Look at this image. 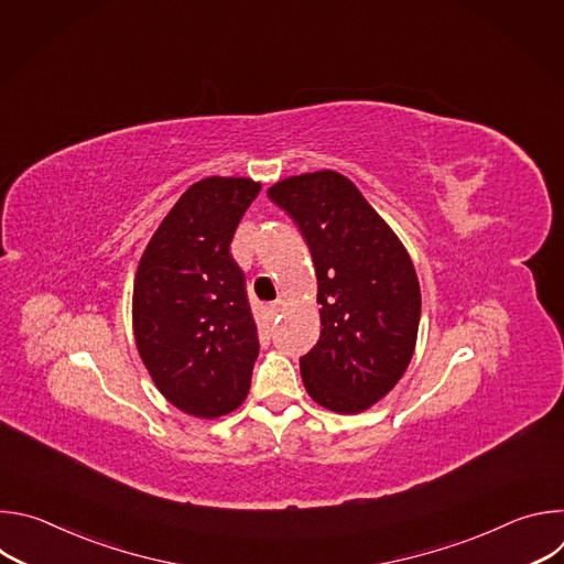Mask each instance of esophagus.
<instances>
[{"label": "esophagus", "mask_w": 564, "mask_h": 564, "mask_svg": "<svg viewBox=\"0 0 564 564\" xmlns=\"http://www.w3.org/2000/svg\"><path fill=\"white\" fill-rule=\"evenodd\" d=\"M281 312H283V303H281V301H274V303L268 305V316H270V321H276V318L281 316Z\"/></svg>", "instance_id": "1"}]
</instances>
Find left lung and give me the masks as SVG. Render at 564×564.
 <instances>
[{
  "mask_svg": "<svg viewBox=\"0 0 564 564\" xmlns=\"http://www.w3.org/2000/svg\"><path fill=\"white\" fill-rule=\"evenodd\" d=\"M268 196L299 225L316 272L321 335L301 357L305 390L335 413H361L411 364L422 312L413 261L337 172L285 178Z\"/></svg>",
  "mask_w": 564,
  "mask_h": 564,
  "instance_id": "1",
  "label": "left lung"
}]
</instances>
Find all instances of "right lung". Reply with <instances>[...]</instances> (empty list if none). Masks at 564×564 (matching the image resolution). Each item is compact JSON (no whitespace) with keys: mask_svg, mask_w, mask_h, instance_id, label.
<instances>
[{"mask_svg":"<svg viewBox=\"0 0 564 564\" xmlns=\"http://www.w3.org/2000/svg\"><path fill=\"white\" fill-rule=\"evenodd\" d=\"M259 192L250 178L194 183L151 236L135 272L138 352L158 390L194 417L227 415L250 390L259 337L229 243Z\"/></svg>","mask_w":564,"mask_h":564,"instance_id":"obj_1","label":"right lung"}]
</instances>
